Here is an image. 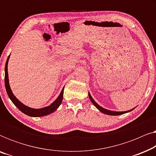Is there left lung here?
I'll return each instance as SVG.
<instances>
[{"mask_svg": "<svg viewBox=\"0 0 156 156\" xmlns=\"http://www.w3.org/2000/svg\"><path fill=\"white\" fill-rule=\"evenodd\" d=\"M89 99H90L91 101L92 102V104L94 105L96 107H97L98 109H99L100 112L104 113V114H107V115H110V116H118V115H121V114H126V113L127 112H131L133 109H131V110H129V111H126V112H113V111H110V110H108V109H106V108H104L103 107H101V106H100L99 104H98L97 102H96L93 99V98L91 97V96L89 92Z\"/></svg>", "mask_w": 156, "mask_h": 156, "instance_id": "left-lung-1", "label": "left lung"}]
</instances>
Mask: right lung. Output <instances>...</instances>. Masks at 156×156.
I'll list each match as a JSON object with an SVG mask.
<instances>
[{
  "label": "right lung",
  "mask_w": 156,
  "mask_h": 156,
  "mask_svg": "<svg viewBox=\"0 0 156 156\" xmlns=\"http://www.w3.org/2000/svg\"><path fill=\"white\" fill-rule=\"evenodd\" d=\"M10 58V55L8 56L7 61L5 63V86L6 89V91L8 97L10 99V100L12 101L15 105H16L20 111H21L23 113H24L25 114L27 115V116H33V117H40V116H44L46 115L52 114V112H54L57 108L59 107L62 103L63 99V93H64V88L63 87L62 90L60 94L59 95V97H57V99L55 100L54 102H52L50 106H46V107L42 108H33L28 106H25V104L19 101L17 98L15 97L13 94H12L11 89L10 87L9 84V80H8V59Z\"/></svg>",
  "instance_id": "obj_1"
}]
</instances>
